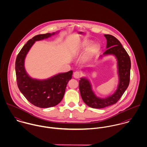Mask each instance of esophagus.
<instances>
[{
	"label": "esophagus",
	"instance_id": "esophagus-1",
	"mask_svg": "<svg viewBox=\"0 0 147 147\" xmlns=\"http://www.w3.org/2000/svg\"><path fill=\"white\" fill-rule=\"evenodd\" d=\"M74 77L75 78V79H79L80 78V74L79 72L78 71H76L74 73Z\"/></svg>",
	"mask_w": 147,
	"mask_h": 147
}]
</instances>
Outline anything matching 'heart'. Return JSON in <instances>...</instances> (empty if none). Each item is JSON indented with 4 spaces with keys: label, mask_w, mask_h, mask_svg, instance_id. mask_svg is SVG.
Here are the masks:
<instances>
[{
    "label": "heart",
    "mask_w": 147,
    "mask_h": 147,
    "mask_svg": "<svg viewBox=\"0 0 147 147\" xmlns=\"http://www.w3.org/2000/svg\"><path fill=\"white\" fill-rule=\"evenodd\" d=\"M77 49L79 52H84L88 50L86 58L90 59L99 52L100 46L97 43L93 44V41L89 39L84 38L78 42Z\"/></svg>",
    "instance_id": "heart-1"
}]
</instances>
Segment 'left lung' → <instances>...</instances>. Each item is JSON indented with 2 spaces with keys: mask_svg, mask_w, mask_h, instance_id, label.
I'll list each match as a JSON object with an SVG mask.
<instances>
[{
  "mask_svg": "<svg viewBox=\"0 0 147 147\" xmlns=\"http://www.w3.org/2000/svg\"><path fill=\"white\" fill-rule=\"evenodd\" d=\"M104 36L107 40V50L100 58L109 55H113L116 58L119 78L117 89L113 94L101 98L97 96L93 92L92 85L88 79L84 77L79 80V90L84 103L90 107L96 109L104 108L116 104L129 83L131 60L128 54L115 37L110 34H104Z\"/></svg>",
  "mask_w": 147,
  "mask_h": 147,
  "instance_id": "obj_1",
  "label": "left lung"
}]
</instances>
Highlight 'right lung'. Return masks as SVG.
<instances>
[{"label": "right lung", "mask_w": 147, "mask_h": 147, "mask_svg": "<svg viewBox=\"0 0 147 147\" xmlns=\"http://www.w3.org/2000/svg\"><path fill=\"white\" fill-rule=\"evenodd\" d=\"M58 32L34 36L23 46L16 59L15 71L19 90L28 101L41 108L53 107L62 101L67 83L72 79L73 72L71 70L58 74L44 80L33 79L25 69V59L36 41L48 38Z\"/></svg>", "instance_id": "obj_1"}]
</instances>
